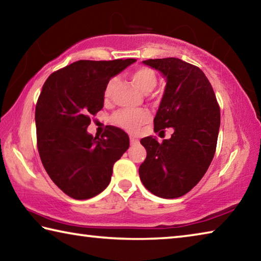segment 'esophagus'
<instances>
[{"mask_svg": "<svg viewBox=\"0 0 261 261\" xmlns=\"http://www.w3.org/2000/svg\"><path fill=\"white\" fill-rule=\"evenodd\" d=\"M138 139L136 138V137H134V136H130V143H131V145H134V144H137L138 143Z\"/></svg>", "mask_w": 261, "mask_h": 261, "instance_id": "1", "label": "esophagus"}]
</instances>
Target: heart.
Segmentation results:
<instances>
[{
    "mask_svg": "<svg viewBox=\"0 0 261 261\" xmlns=\"http://www.w3.org/2000/svg\"><path fill=\"white\" fill-rule=\"evenodd\" d=\"M131 81L136 84V86L143 92L149 93L154 90L158 84V76L153 69L148 67L137 68L130 73ZM117 78H110L107 82L103 90L105 99H109L113 92L117 86ZM148 117L147 112L144 109H122L115 113L112 117L114 124L118 125L126 131H135L137 127L146 122Z\"/></svg>",
    "mask_w": 261,
    "mask_h": 261,
    "instance_id": "heart-1",
    "label": "heart"
}]
</instances>
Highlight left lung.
<instances>
[{"label":"left lung","mask_w":261,"mask_h":261,"mask_svg":"<svg viewBox=\"0 0 261 261\" xmlns=\"http://www.w3.org/2000/svg\"><path fill=\"white\" fill-rule=\"evenodd\" d=\"M167 79L154 118V131L173 127L170 139L140 140L147 155L139 176L149 192L166 199L184 196L208 169L220 129V107L213 87L201 70L176 57L147 60Z\"/></svg>","instance_id":"left-lung-1"}]
</instances>
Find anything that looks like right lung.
Segmentation results:
<instances>
[{
	"mask_svg": "<svg viewBox=\"0 0 261 261\" xmlns=\"http://www.w3.org/2000/svg\"><path fill=\"white\" fill-rule=\"evenodd\" d=\"M136 62L81 60L53 72L35 106L39 155L47 174L73 199L96 196L108 187L114 163L129 148V136L109 126L93 137L91 117L103 107V90L115 74Z\"/></svg>",
	"mask_w": 261,
	"mask_h": 261,
	"instance_id": "add662e5",
	"label": "right lung"
}]
</instances>
